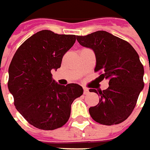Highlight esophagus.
Returning <instances> with one entry per match:
<instances>
[{"instance_id": "obj_1", "label": "esophagus", "mask_w": 150, "mask_h": 150, "mask_svg": "<svg viewBox=\"0 0 150 150\" xmlns=\"http://www.w3.org/2000/svg\"><path fill=\"white\" fill-rule=\"evenodd\" d=\"M83 93L84 94H88L90 93V91H89V90L87 88H83Z\"/></svg>"}]
</instances>
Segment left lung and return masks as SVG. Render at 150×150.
<instances>
[{
	"label": "left lung",
	"mask_w": 150,
	"mask_h": 150,
	"mask_svg": "<svg viewBox=\"0 0 150 150\" xmlns=\"http://www.w3.org/2000/svg\"><path fill=\"white\" fill-rule=\"evenodd\" d=\"M77 40L94 50V72H100L99 81L109 80L107 90H90L101 98L98 105L90 107V116L104 125L124 122L133 111L145 85L144 67L137 52L128 42L104 30L77 36Z\"/></svg>",
	"instance_id": "obj_1"
}]
</instances>
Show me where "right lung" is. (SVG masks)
I'll return each mask as SVG.
<instances>
[{
	"label": "right lung",
	"mask_w": 150,
	"mask_h": 150,
	"mask_svg": "<svg viewBox=\"0 0 150 150\" xmlns=\"http://www.w3.org/2000/svg\"><path fill=\"white\" fill-rule=\"evenodd\" d=\"M75 41L76 35L43 30L26 39L13 57L8 88L16 109L35 128L62 127L69 119L73 100L83 94L77 84L56 83L51 73L60 68L64 55Z\"/></svg>",
	"instance_id": "obj_1"
}]
</instances>
